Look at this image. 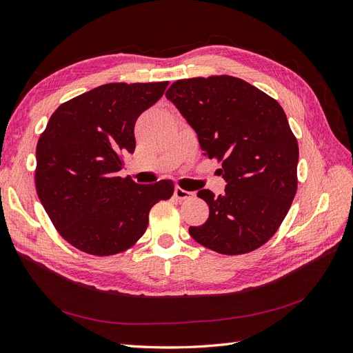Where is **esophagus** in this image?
Segmentation results:
<instances>
[{
    "mask_svg": "<svg viewBox=\"0 0 353 353\" xmlns=\"http://www.w3.org/2000/svg\"><path fill=\"white\" fill-rule=\"evenodd\" d=\"M174 196H175L178 200H187V199H192V197H194V193H192V192H187V190L181 188V187H175Z\"/></svg>",
    "mask_w": 353,
    "mask_h": 353,
    "instance_id": "esophagus-1",
    "label": "esophagus"
}]
</instances>
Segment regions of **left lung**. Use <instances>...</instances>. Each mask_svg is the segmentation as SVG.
Masks as SVG:
<instances>
[{
  "label": "left lung",
  "instance_id": "1",
  "mask_svg": "<svg viewBox=\"0 0 353 353\" xmlns=\"http://www.w3.org/2000/svg\"><path fill=\"white\" fill-rule=\"evenodd\" d=\"M203 153L223 165L225 194L200 190L209 206L193 239L224 255L259 250L278 232L297 193L299 142L279 102L232 75L176 80L166 92Z\"/></svg>",
  "mask_w": 353,
  "mask_h": 353
}]
</instances>
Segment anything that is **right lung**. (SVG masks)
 Wrapping results in <instances>:
<instances>
[{"label":"right lung","instance_id":"1","mask_svg":"<svg viewBox=\"0 0 353 353\" xmlns=\"http://www.w3.org/2000/svg\"><path fill=\"white\" fill-rule=\"evenodd\" d=\"M169 81L108 83L56 108L37 144L35 188L54 228L77 250L116 255L135 245L172 181L137 184L121 178L135 150L137 119L161 98Z\"/></svg>","mask_w":353,"mask_h":353}]
</instances>
